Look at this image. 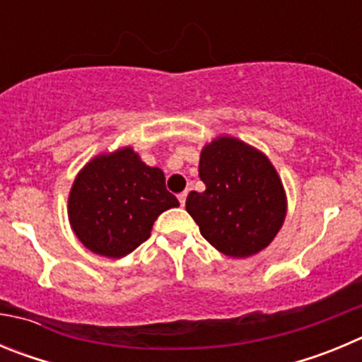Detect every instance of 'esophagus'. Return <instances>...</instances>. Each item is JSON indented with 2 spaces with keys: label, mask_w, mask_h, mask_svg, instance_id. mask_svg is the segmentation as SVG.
I'll list each match as a JSON object with an SVG mask.
<instances>
[{
  "label": "esophagus",
  "mask_w": 362,
  "mask_h": 362,
  "mask_svg": "<svg viewBox=\"0 0 362 362\" xmlns=\"http://www.w3.org/2000/svg\"><path fill=\"white\" fill-rule=\"evenodd\" d=\"M187 196H188V192H187V190L181 192V194H179V196H177V199H179V203H181V206H183V204L187 203Z\"/></svg>",
  "instance_id": "1"
}]
</instances>
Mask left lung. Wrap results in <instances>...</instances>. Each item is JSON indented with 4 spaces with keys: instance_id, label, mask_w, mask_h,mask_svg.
Returning a JSON list of instances; mask_svg holds the SVG:
<instances>
[{
    "instance_id": "1",
    "label": "left lung",
    "mask_w": 362,
    "mask_h": 362,
    "mask_svg": "<svg viewBox=\"0 0 362 362\" xmlns=\"http://www.w3.org/2000/svg\"><path fill=\"white\" fill-rule=\"evenodd\" d=\"M204 192H190L187 212L201 235L230 257L267 248L286 216V196L276 168L250 145L217 137L201 152Z\"/></svg>"
}]
</instances>
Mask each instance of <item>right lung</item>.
Returning <instances> with one entry per match:
<instances>
[{"mask_svg":"<svg viewBox=\"0 0 362 362\" xmlns=\"http://www.w3.org/2000/svg\"><path fill=\"white\" fill-rule=\"evenodd\" d=\"M179 206L165 174L146 166L132 148L92 159L78 174L69 197V219L94 254L123 257L150 238L153 221Z\"/></svg>","mask_w":362,"mask_h":362,"instance_id":"add662e5","label":"right lung"}]
</instances>
